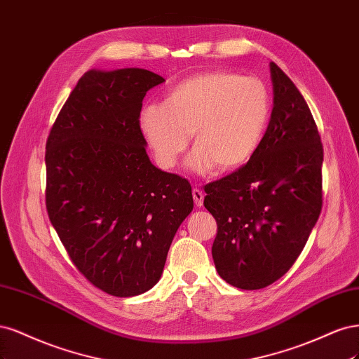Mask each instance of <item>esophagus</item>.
<instances>
[{
    "mask_svg": "<svg viewBox=\"0 0 359 359\" xmlns=\"http://www.w3.org/2000/svg\"><path fill=\"white\" fill-rule=\"evenodd\" d=\"M192 196H194L195 205H196V207H201V205H203V201H204V194H203V191L194 188V189H192Z\"/></svg>",
    "mask_w": 359,
    "mask_h": 359,
    "instance_id": "1",
    "label": "esophagus"
}]
</instances>
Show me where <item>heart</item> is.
Returning <instances> with one entry per match:
<instances>
[{
  "label": "heart",
  "mask_w": 359,
  "mask_h": 359,
  "mask_svg": "<svg viewBox=\"0 0 359 359\" xmlns=\"http://www.w3.org/2000/svg\"><path fill=\"white\" fill-rule=\"evenodd\" d=\"M270 118L269 90L255 77L228 72L196 74L172 88L163 104L142 110L140 128L159 167L172 168L187 150L188 167L209 175L246 164Z\"/></svg>",
  "instance_id": "b5f03b06"
}]
</instances>
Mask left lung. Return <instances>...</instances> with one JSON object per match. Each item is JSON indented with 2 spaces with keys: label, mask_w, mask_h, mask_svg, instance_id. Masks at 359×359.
<instances>
[{
  "label": "left lung",
  "mask_w": 359,
  "mask_h": 359,
  "mask_svg": "<svg viewBox=\"0 0 359 359\" xmlns=\"http://www.w3.org/2000/svg\"><path fill=\"white\" fill-rule=\"evenodd\" d=\"M273 110L248 164L204 187L217 224L212 246L222 279L253 291L292 267L322 209L320 135L306 100L270 62Z\"/></svg>",
  "instance_id": "1"
}]
</instances>
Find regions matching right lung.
<instances>
[{"instance_id":"obj_1","label":"right lung","mask_w":359,"mask_h":359,"mask_svg":"<svg viewBox=\"0 0 359 359\" xmlns=\"http://www.w3.org/2000/svg\"><path fill=\"white\" fill-rule=\"evenodd\" d=\"M163 82L143 68L86 72L46 143L50 222L77 270L114 297L156 285L194 209L189 182L146 154L143 98Z\"/></svg>"}]
</instances>
